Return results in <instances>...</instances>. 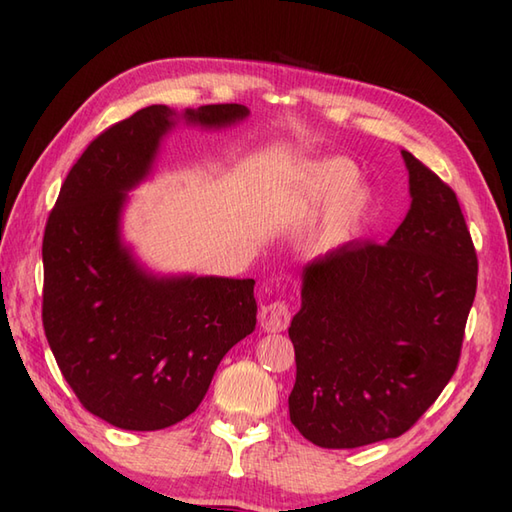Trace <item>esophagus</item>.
Returning a JSON list of instances; mask_svg holds the SVG:
<instances>
[{"instance_id": "34e87169", "label": "esophagus", "mask_w": 512, "mask_h": 512, "mask_svg": "<svg viewBox=\"0 0 512 512\" xmlns=\"http://www.w3.org/2000/svg\"><path fill=\"white\" fill-rule=\"evenodd\" d=\"M259 321L266 332H284L290 325V306L284 299L270 301L259 312Z\"/></svg>"}]
</instances>
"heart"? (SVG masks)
Returning a JSON list of instances; mask_svg holds the SVG:
<instances>
[{
    "mask_svg": "<svg viewBox=\"0 0 512 512\" xmlns=\"http://www.w3.org/2000/svg\"><path fill=\"white\" fill-rule=\"evenodd\" d=\"M356 178L358 169L347 158H323L312 162L292 191L290 202L295 213H314L321 206L332 204L319 228V246L343 244L363 222L369 209V193L363 187H354Z\"/></svg>",
    "mask_w": 512,
    "mask_h": 512,
    "instance_id": "1",
    "label": "heart"
}]
</instances>
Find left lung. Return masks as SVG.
I'll use <instances>...</instances> for the list:
<instances>
[{
    "instance_id": "1",
    "label": "left lung",
    "mask_w": 512,
    "mask_h": 512,
    "mask_svg": "<svg viewBox=\"0 0 512 512\" xmlns=\"http://www.w3.org/2000/svg\"><path fill=\"white\" fill-rule=\"evenodd\" d=\"M402 158L411 209L389 242H350L303 270L288 409L323 449L402 436L460 363L477 253L455 191L409 151Z\"/></svg>"
}]
</instances>
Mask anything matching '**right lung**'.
<instances>
[{
    "label": "right lung",
    "instance_id": "1",
    "mask_svg": "<svg viewBox=\"0 0 512 512\" xmlns=\"http://www.w3.org/2000/svg\"><path fill=\"white\" fill-rule=\"evenodd\" d=\"M173 116L149 105L96 136L61 184L43 233L50 350L81 405L129 431L191 416L224 354L257 321L255 279L151 277L118 237L125 191L149 173ZM246 116L237 103L184 112L204 127Z\"/></svg>",
    "mask_w": 512,
    "mask_h": 512
}]
</instances>
